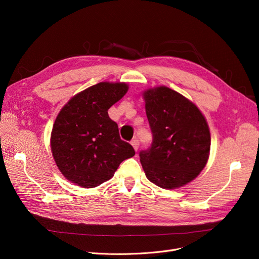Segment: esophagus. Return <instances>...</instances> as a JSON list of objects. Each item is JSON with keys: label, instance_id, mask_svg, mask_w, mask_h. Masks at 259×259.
<instances>
[{"label": "esophagus", "instance_id": "obj_1", "mask_svg": "<svg viewBox=\"0 0 259 259\" xmlns=\"http://www.w3.org/2000/svg\"><path fill=\"white\" fill-rule=\"evenodd\" d=\"M131 145L133 146V148L135 149V151H137L138 150V148H139V142H138V139L137 138H134L131 142Z\"/></svg>", "mask_w": 259, "mask_h": 259}]
</instances>
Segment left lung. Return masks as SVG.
<instances>
[{"label": "left lung", "mask_w": 259, "mask_h": 259, "mask_svg": "<svg viewBox=\"0 0 259 259\" xmlns=\"http://www.w3.org/2000/svg\"><path fill=\"white\" fill-rule=\"evenodd\" d=\"M153 142L139 153L146 177L163 189H176L198 177L210 150L205 116L182 94L166 86L144 91Z\"/></svg>", "instance_id": "8db88e82"}]
</instances>
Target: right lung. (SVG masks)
<instances>
[{
  "instance_id": "right-lung-1",
  "label": "right lung",
  "mask_w": 259,
  "mask_h": 259,
  "mask_svg": "<svg viewBox=\"0 0 259 259\" xmlns=\"http://www.w3.org/2000/svg\"><path fill=\"white\" fill-rule=\"evenodd\" d=\"M127 91L124 82H100L77 93L59 111L51 149L58 169L70 183L95 188L111 179L120 164L135 155L108 114V109Z\"/></svg>"
}]
</instances>
